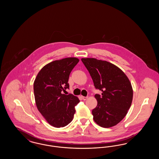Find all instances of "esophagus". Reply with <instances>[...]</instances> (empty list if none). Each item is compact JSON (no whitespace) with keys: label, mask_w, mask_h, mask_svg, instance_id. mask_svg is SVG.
Listing matches in <instances>:
<instances>
[{"label":"esophagus","mask_w":159,"mask_h":159,"mask_svg":"<svg viewBox=\"0 0 159 159\" xmlns=\"http://www.w3.org/2000/svg\"><path fill=\"white\" fill-rule=\"evenodd\" d=\"M80 97H81V98L82 99L84 100H84H86V99L88 98V97H83V96H81Z\"/></svg>","instance_id":"1"}]
</instances>
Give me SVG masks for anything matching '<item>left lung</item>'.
Returning <instances> with one entry per match:
<instances>
[{
	"label": "left lung",
	"mask_w": 159,
	"mask_h": 159,
	"mask_svg": "<svg viewBox=\"0 0 159 159\" xmlns=\"http://www.w3.org/2000/svg\"><path fill=\"white\" fill-rule=\"evenodd\" d=\"M88 70L94 86L102 91L95 94L97 106L92 110L93 120L102 128L116 125L128 113L130 107L133 90L128 77L119 67L106 61L82 58Z\"/></svg>",
	"instance_id": "obj_1"
}]
</instances>
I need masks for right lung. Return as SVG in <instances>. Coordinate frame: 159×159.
<instances>
[{
  "label": "right lung",
  "instance_id": "right-lung-1",
  "mask_svg": "<svg viewBox=\"0 0 159 159\" xmlns=\"http://www.w3.org/2000/svg\"><path fill=\"white\" fill-rule=\"evenodd\" d=\"M79 61L74 57L52 61L40 70L34 80L38 110L53 127H64L72 121L75 106L80 102L73 94L63 93L69 88L70 74Z\"/></svg>",
  "mask_w": 159,
  "mask_h": 159
}]
</instances>
